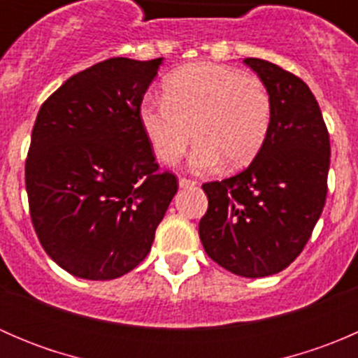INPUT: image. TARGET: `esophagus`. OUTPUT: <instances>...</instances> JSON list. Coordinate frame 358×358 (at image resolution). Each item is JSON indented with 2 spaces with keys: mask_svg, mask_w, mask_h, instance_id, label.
<instances>
[{
  "mask_svg": "<svg viewBox=\"0 0 358 358\" xmlns=\"http://www.w3.org/2000/svg\"><path fill=\"white\" fill-rule=\"evenodd\" d=\"M178 185H180V189H192V187L197 185V182H194V180H190V178H180Z\"/></svg>",
  "mask_w": 358,
  "mask_h": 358,
  "instance_id": "34e87169",
  "label": "esophagus"
}]
</instances>
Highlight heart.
<instances>
[{"instance_id":"obj_1","label":"heart","mask_w":358,"mask_h":358,"mask_svg":"<svg viewBox=\"0 0 358 358\" xmlns=\"http://www.w3.org/2000/svg\"><path fill=\"white\" fill-rule=\"evenodd\" d=\"M140 126L156 157L175 164L197 136L189 157L196 173L248 164L272 124V96L256 76L215 62H196L164 79V99L147 96Z\"/></svg>"}]
</instances>
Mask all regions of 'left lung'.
Wrapping results in <instances>:
<instances>
[{"mask_svg": "<svg viewBox=\"0 0 358 358\" xmlns=\"http://www.w3.org/2000/svg\"><path fill=\"white\" fill-rule=\"evenodd\" d=\"M272 96V124L239 175L204 183L199 237L213 262L249 279L289 266L308 243L327 196L329 133L315 96L291 72L244 59Z\"/></svg>", "mask_w": 358, "mask_h": 358, "instance_id": "obj_1", "label": "left lung"}]
</instances>
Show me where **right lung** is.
<instances>
[{"label": "right lung", "mask_w": 358, "mask_h": 358, "mask_svg": "<svg viewBox=\"0 0 358 358\" xmlns=\"http://www.w3.org/2000/svg\"><path fill=\"white\" fill-rule=\"evenodd\" d=\"M161 64L103 60L38 112L25 161L31 220L46 255L79 279H117L143 262L178 190L138 119Z\"/></svg>", "instance_id": "obj_1"}]
</instances>
